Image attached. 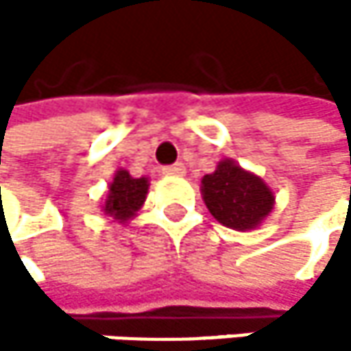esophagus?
Segmentation results:
<instances>
[{"label":"esophagus","instance_id":"esophagus-1","mask_svg":"<svg viewBox=\"0 0 351 351\" xmlns=\"http://www.w3.org/2000/svg\"><path fill=\"white\" fill-rule=\"evenodd\" d=\"M184 171H186V169H184L182 162H176V165H171V167H165V169H162V173L167 176H182L184 175Z\"/></svg>","mask_w":351,"mask_h":351}]
</instances>
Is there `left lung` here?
<instances>
[{
	"label": "left lung",
	"instance_id": "8db88e82",
	"mask_svg": "<svg viewBox=\"0 0 351 351\" xmlns=\"http://www.w3.org/2000/svg\"><path fill=\"white\" fill-rule=\"evenodd\" d=\"M201 193L209 213L238 232L258 228L274 207L270 186L230 158L221 160L215 173L203 176Z\"/></svg>",
	"mask_w": 351,
	"mask_h": 351
}]
</instances>
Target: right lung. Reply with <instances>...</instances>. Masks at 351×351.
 I'll return each instance as SVG.
<instances>
[{"mask_svg": "<svg viewBox=\"0 0 351 351\" xmlns=\"http://www.w3.org/2000/svg\"><path fill=\"white\" fill-rule=\"evenodd\" d=\"M148 186H150V182L146 176L134 178L128 171L119 169L113 175V180L109 182L104 213L119 223H125L144 205Z\"/></svg>", "mask_w": 351, "mask_h": 351, "instance_id": "right-lung-1", "label": "right lung"}]
</instances>
